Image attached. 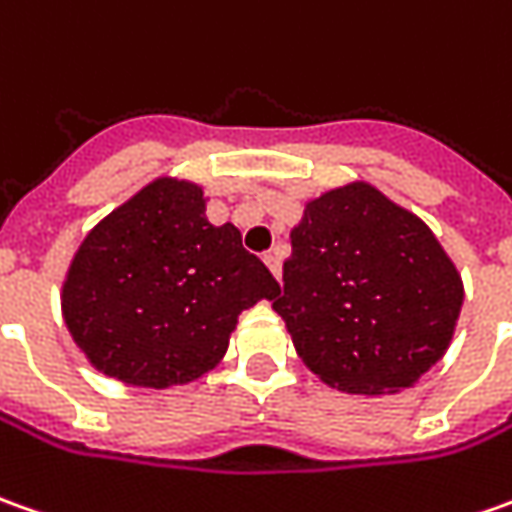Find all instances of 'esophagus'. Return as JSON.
<instances>
[{"instance_id":"esophagus-1","label":"esophagus","mask_w":512,"mask_h":512,"mask_svg":"<svg viewBox=\"0 0 512 512\" xmlns=\"http://www.w3.org/2000/svg\"><path fill=\"white\" fill-rule=\"evenodd\" d=\"M264 264L270 267V273L281 279V259H279V250H270V253H264Z\"/></svg>"}]
</instances>
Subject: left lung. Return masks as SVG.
<instances>
[{
  "instance_id": "obj_1",
  "label": "left lung",
  "mask_w": 512,
  "mask_h": 512,
  "mask_svg": "<svg viewBox=\"0 0 512 512\" xmlns=\"http://www.w3.org/2000/svg\"><path fill=\"white\" fill-rule=\"evenodd\" d=\"M290 242L273 310L327 386L397 394L445 355L465 290L420 216L349 183L307 202Z\"/></svg>"
}]
</instances>
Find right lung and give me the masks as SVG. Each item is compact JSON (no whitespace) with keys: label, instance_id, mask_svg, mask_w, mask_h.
<instances>
[{"label":"right lung","instance_id":"add662e5","mask_svg":"<svg viewBox=\"0 0 512 512\" xmlns=\"http://www.w3.org/2000/svg\"><path fill=\"white\" fill-rule=\"evenodd\" d=\"M242 233L211 225L197 183L157 177L104 216L72 256L61 312L104 375L168 389L211 372L239 312L279 296Z\"/></svg>","mask_w":512,"mask_h":512}]
</instances>
